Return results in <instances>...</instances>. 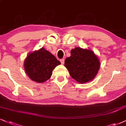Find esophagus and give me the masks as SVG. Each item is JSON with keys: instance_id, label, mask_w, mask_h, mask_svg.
Here are the masks:
<instances>
[{"instance_id": "1", "label": "esophagus", "mask_w": 126, "mask_h": 126, "mask_svg": "<svg viewBox=\"0 0 126 126\" xmlns=\"http://www.w3.org/2000/svg\"><path fill=\"white\" fill-rule=\"evenodd\" d=\"M64 59H61V60H60V62H61V64H64V63H65V62H64Z\"/></svg>"}]
</instances>
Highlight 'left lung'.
I'll return each mask as SVG.
<instances>
[{
  "label": "left lung",
  "instance_id": "obj_1",
  "mask_svg": "<svg viewBox=\"0 0 126 126\" xmlns=\"http://www.w3.org/2000/svg\"><path fill=\"white\" fill-rule=\"evenodd\" d=\"M64 66L73 79L84 83L94 78L100 63L92 50L77 47L71 51V56L65 59Z\"/></svg>",
  "mask_w": 126,
  "mask_h": 126
}]
</instances>
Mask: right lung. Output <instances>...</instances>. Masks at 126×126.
Returning a JSON list of instances; mask_svg holds the SVG:
<instances>
[{
  "label": "right lung",
  "mask_w": 126,
  "mask_h": 126,
  "mask_svg": "<svg viewBox=\"0 0 126 126\" xmlns=\"http://www.w3.org/2000/svg\"><path fill=\"white\" fill-rule=\"evenodd\" d=\"M60 64L55 56L43 47L29 54L24 61V68L31 79L43 83L50 78L53 69Z\"/></svg>",
  "instance_id": "right-lung-1"
}]
</instances>
